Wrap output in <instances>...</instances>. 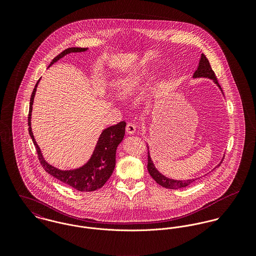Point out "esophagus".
Instances as JSON below:
<instances>
[{
  "mask_svg": "<svg viewBox=\"0 0 256 256\" xmlns=\"http://www.w3.org/2000/svg\"><path fill=\"white\" fill-rule=\"evenodd\" d=\"M126 132H127L128 134H130V135L134 134V133L136 132V125L133 124V123H128V124L126 125Z\"/></svg>",
  "mask_w": 256,
  "mask_h": 256,
  "instance_id": "34e87169",
  "label": "esophagus"
}]
</instances>
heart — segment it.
Listing matches in <instances>:
<instances>
[{
	"label": "heart",
	"mask_w": 256,
	"mask_h": 256,
	"mask_svg": "<svg viewBox=\"0 0 256 256\" xmlns=\"http://www.w3.org/2000/svg\"><path fill=\"white\" fill-rule=\"evenodd\" d=\"M139 82V78L138 76H127L124 78H121L117 84H116V90L117 92L122 96H128L129 94L132 92V90L135 88V86Z\"/></svg>",
	"instance_id": "b5f03b06"
}]
</instances>
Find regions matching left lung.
<instances>
[{
	"label": "left lung",
	"mask_w": 256,
	"mask_h": 256,
	"mask_svg": "<svg viewBox=\"0 0 256 256\" xmlns=\"http://www.w3.org/2000/svg\"><path fill=\"white\" fill-rule=\"evenodd\" d=\"M211 78L214 80V82L220 86L219 82H218V80H217V76L214 73V71L212 70V67L209 63V60L206 58V56L204 54L201 55V59L199 61V66L197 68V70L195 71V73L193 74V78ZM222 90V88H220ZM224 160V158H222ZM222 162H220L219 164L217 166H220V164H222ZM216 166V168H217ZM148 172L150 174V176L154 180V182L160 184V186L164 187V188H168V189H178V188H183V187H186L188 186L189 184H191L192 182H194L197 178H194V180H172V178H168L166 176H164V174H162L154 166V162L150 156V152H148Z\"/></svg>",
	"instance_id": "obj_1"
}]
</instances>
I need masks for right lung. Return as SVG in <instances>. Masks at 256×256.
<instances>
[{"label":"right lung","instance_id":"add662e5","mask_svg":"<svg viewBox=\"0 0 256 256\" xmlns=\"http://www.w3.org/2000/svg\"><path fill=\"white\" fill-rule=\"evenodd\" d=\"M88 50V48H80V47H72L64 50L59 55H57L52 62L50 63L49 67L57 62L59 59L63 58L65 55L72 53V52H84ZM40 80H37L36 84L34 88L30 98V112H28V132L32 139V142L36 148L38 160L42 166V168L47 172L49 174L57 178L62 182L68 184L69 186L73 187L74 189L78 191H94L104 185L110 180L114 168H115V156H116V148L118 145L122 142L124 135H125V121H121L116 125L110 126L108 128L104 129L98 141L96 146L94 150V154L90 160L82 166V168H76L73 170H58L51 164H49L42 156L40 148L37 145L36 141L34 140V133L32 131V104L34 100L36 92L37 84Z\"/></svg>","mask_w":256,"mask_h":256}]
</instances>
